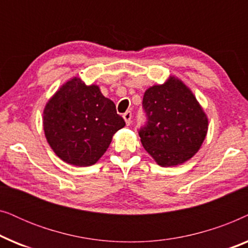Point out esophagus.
Returning a JSON list of instances; mask_svg holds the SVG:
<instances>
[{
	"label": "esophagus",
	"mask_w": 248,
	"mask_h": 248,
	"mask_svg": "<svg viewBox=\"0 0 248 248\" xmlns=\"http://www.w3.org/2000/svg\"><path fill=\"white\" fill-rule=\"evenodd\" d=\"M123 118H124L125 123H126V125H130L131 120H132V113H131V111H126V113H124Z\"/></svg>",
	"instance_id": "34e87169"
}]
</instances>
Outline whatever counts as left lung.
Here are the masks:
<instances>
[{
    "label": "left lung",
    "mask_w": 248,
    "mask_h": 248,
    "mask_svg": "<svg viewBox=\"0 0 248 248\" xmlns=\"http://www.w3.org/2000/svg\"><path fill=\"white\" fill-rule=\"evenodd\" d=\"M148 122L139 135L145 151L159 166L184 164L200 150L208 133V117L192 90L170 76L164 84L145 90Z\"/></svg>",
    "instance_id": "1"
}]
</instances>
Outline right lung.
I'll return each instance as SVG.
<instances>
[{"label": "right lung", "instance_id": "add662e5", "mask_svg": "<svg viewBox=\"0 0 248 248\" xmlns=\"http://www.w3.org/2000/svg\"><path fill=\"white\" fill-rule=\"evenodd\" d=\"M43 126L57 157L66 164L87 167L103 157L125 122L97 84L87 86L74 77L47 101Z\"/></svg>", "mask_w": 248, "mask_h": 248}]
</instances>
